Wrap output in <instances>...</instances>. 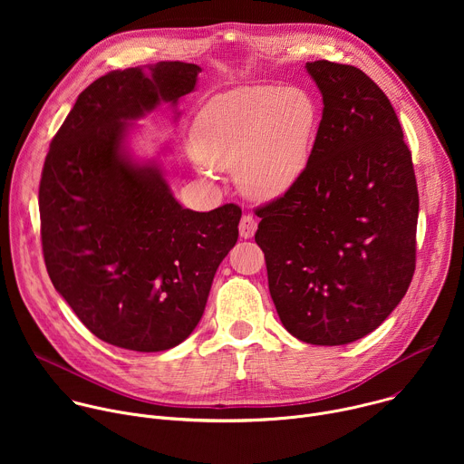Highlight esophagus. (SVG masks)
<instances>
[{
  "label": "esophagus",
  "mask_w": 464,
  "mask_h": 464,
  "mask_svg": "<svg viewBox=\"0 0 464 464\" xmlns=\"http://www.w3.org/2000/svg\"><path fill=\"white\" fill-rule=\"evenodd\" d=\"M238 229H240V237L242 238H251L255 235V231H256V220L251 215H244L240 218Z\"/></svg>",
  "instance_id": "34e87169"
}]
</instances>
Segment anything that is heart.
Returning a JSON list of instances; mask_svg holds the SVG:
<instances>
[{"label":"heart","mask_w":464,"mask_h":464,"mask_svg":"<svg viewBox=\"0 0 464 464\" xmlns=\"http://www.w3.org/2000/svg\"><path fill=\"white\" fill-rule=\"evenodd\" d=\"M319 126L314 97L295 86H244L213 97L192 124V150L204 165L233 169L255 202H272L304 174Z\"/></svg>","instance_id":"1"}]
</instances>
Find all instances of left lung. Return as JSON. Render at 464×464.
<instances>
[{"label":"left lung","instance_id":"1","mask_svg":"<svg viewBox=\"0 0 464 464\" xmlns=\"http://www.w3.org/2000/svg\"><path fill=\"white\" fill-rule=\"evenodd\" d=\"M323 117L297 185L255 211L281 323L312 345L356 342L396 308L415 274L419 190L385 93L358 68L306 62Z\"/></svg>","mask_w":464,"mask_h":464}]
</instances>
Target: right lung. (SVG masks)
I'll return each instance as SVG.
<instances>
[{"label": "right lung", "mask_w": 464, "mask_h": 464, "mask_svg": "<svg viewBox=\"0 0 464 464\" xmlns=\"http://www.w3.org/2000/svg\"><path fill=\"white\" fill-rule=\"evenodd\" d=\"M200 65L110 72L77 99L51 141L38 190L42 249L56 292L99 340L138 353L179 345L202 319L237 244L242 209L179 206L158 161L138 163L130 121L176 106Z\"/></svg>", "instance_id": "add662e5"}]
</instances>
